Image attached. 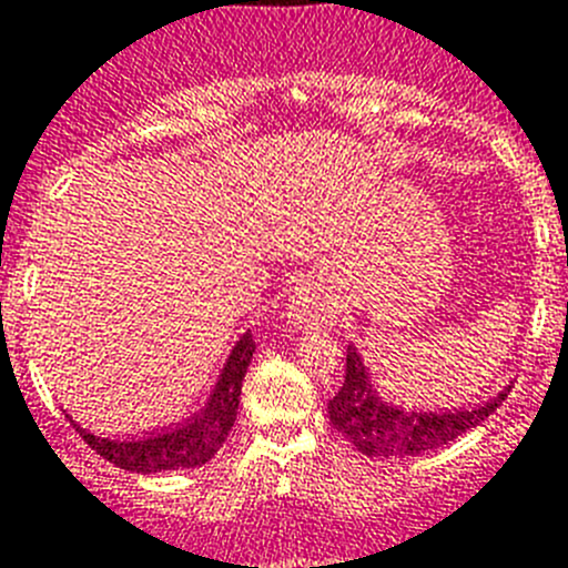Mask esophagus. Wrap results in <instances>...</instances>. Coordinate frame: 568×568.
Wrapping results in <instances>:
<instances>
[{"mask_svg": "<svg viewBox=\"0 0 568 568\" xmlns=\"http://www.w3.org/2000/svg\"><path fill=\"white\" fill-rule=\"evenodd\" d=\"M287 315L298 329H318V327H335L338 321V301L333 298L321 281L307 278L301 281L293 290L287 304Z\"/></svg>", "mask_w": 568, "mask_h": 568, "instance_id": "1", "label": "esophagus"}]
</instances>
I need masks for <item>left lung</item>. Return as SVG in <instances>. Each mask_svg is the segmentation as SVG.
Instances as JSON below:
<instances>
[{
	"label": "left lung",
	"instance_id": "obj_1",
	"mask_svg": "<svg viewBox=\"0 0 568 568\" xmlns=\"http://www.w3.org/2000/svg\"><path fill=\"white\" fill-rule=\"evenodd\" d=\"M506 393L486 400L471 409H453V413H415L400 406L386 404L369 384L366 366L355 346H346V375L344 386L327 404L329 420L358 453L378 455V458H409L424 455L435 446H444L458 435L469 433L484 418L506 400Z\"/></svg>",
	"mask_w": 568,
	"mask_h": 568
}]
</instances>
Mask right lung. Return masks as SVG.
I'll return each mask as SVG.
<instances>
[{
    "label": "right lung",
    "instance_id": "1",
    "mask_svg": "<svg viewBox=\"0 0 568 568\" xmlns=\"http://www.w3.org/2000/svg\"><path fill=\"white\" fill-rule=\"evenodd\" d=\"M253 353V333L241 335V341L230 353L222 378L215 384V393L210 395V404L204 406L202 413L193 415L187 424L175 426V429H164V433L144 435V438L135 440L97 438V435H90L88 429H79V426L77 433L82 435L84 444L93 453H99L104 460L128 471L153 475V471L193 469V466L207 464L222 449L230 429H233L235 415H239L241 384H244Z\"/></svg>",
    "mask_w": 568,
    "mask_h": 568
}]
</instances>
